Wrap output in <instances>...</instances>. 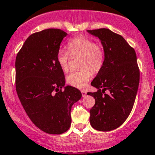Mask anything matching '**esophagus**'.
Wrapping results in <instances>:
<instances>
[{
  "mask_svg": "<svg viewBox=\"0 0 155 155\" xmlns=\"http://www.w3.org/2000/svg\"><path fill=\"white\" fill-rule=\"evenodd\" d=\"M81 92H82V97H85L86 96V93L87 92L85 91H81Z\"/></svg>",
  "mask_w": 155,
  "mask_h": 155,
  "instance_id": "obj_1",
  "label": "esophagus"
}]
</instances>
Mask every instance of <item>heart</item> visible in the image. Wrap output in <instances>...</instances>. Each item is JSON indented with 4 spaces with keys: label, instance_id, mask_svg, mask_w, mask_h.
Listing matches in <instances>:
<instances>
[{
    "label": "heart",
    "instance_id": "b5f03b06",
    "mask_svg": "<svg viewBox=\"0 0 155 155\" xmlns=\"http://www.w3.org/2000/svg\"><path fill=\"white\" fill-rule=\"evenodd\" d=\"M68 50L61 48L57 53V61L64 71H68L70 58L79 57V71L71 72L67 76V82L77 88H84L92 76V73H98L105 62V50L102 43L92 39L78 36L68 42Z\"/></svg>",
    "mask_w": 155,
    "mask_h": 155
}]
</instances>
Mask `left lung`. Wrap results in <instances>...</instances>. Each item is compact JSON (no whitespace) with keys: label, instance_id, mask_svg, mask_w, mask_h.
Listing matches in <instances>:
<instances>
[{"label":"left lung","instance_id":"8db88e82","mask_svg":"<svg viewBox=\"0 0 155 155\" xmlns=\"http://www.w3.org/2000/svg\"><path fill=\"white\" fill-rule=\"evenodd\" d=\"M87 32L101 40L106 56L104 67L91 83L97 91L87 93L95 99L90 109V123L95 130L109 131L125 121L134 107L140 82L137 54L123 37L110 30Z\"/></svg>","mask_w":155,"mask_h":155}]
</instances>
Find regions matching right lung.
<instances>
[{
	"instance_id": "1",
	"label": "right lung",
	"mask_w": 155,
	"mask_h": 155,
	"mask_svg": "<svg viewBox=\"0 0 155 155\" xmlns=\"http://www.w3.org/2000/svg\"><path fill=\"white\" fill-rule=\"evenodd\" d=\"M67 33L48 28L30 35L15 58V88L23 108L39 129L50 134L66 132L71 108L80 91L65 85L57 53Z\"/></svg>"
}]
</instances>
